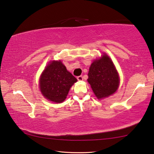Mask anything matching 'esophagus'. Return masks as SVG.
I'll use <instances>...</instances> for the list:
<instances>
[{
	"instance_id": "esophagus-1",
	"label": "esophagus",
	"mask_w": 154,
	"mask_h": 154,
	"mask_svg": "<svg viewBox=\"0 0 154 154\" xmlns=\"http://www.w3.org/2000/svg\"><path fill=\"white\" fill-rule=\"evenodd\" d=\"M77 79H78V80H79V81H82V80H83L82 75H79V76H78Z\"/></svg>"
}]
</instances>
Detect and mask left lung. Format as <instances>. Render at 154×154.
<instances>
[{"mask_svg":"<svg viewBox=\"0 0 154 154\" xmlns=\"http://www.w3.org/2000/svg\"><path fill=\"white\" fill-rule=\"evenodd\" d=\"M88 75V82L98 99L112 95L119 86L118 72L113 62L106 55L93 62Z\"/></svg>","mask_w":154,"mask_h":154,"instance_id":"8db88e82","label":"left lung"}]
</instances>
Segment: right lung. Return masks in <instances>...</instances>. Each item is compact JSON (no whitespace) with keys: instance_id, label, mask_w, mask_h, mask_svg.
<instances>
[{"instance_id":"right-lung-1","label":"right lung","mask_w":154,"mask_h":154,"mask_svg":"<svg viewBox=\"0 0 154 154\" xmlns=\"http://www.w3.org/2000/svg\"><path fill=\"white\" fill-rule=\"evenodd\" d=\"M77 79L67 71L61 61L48 65L40 79V91L45 97L55 103L63 102Z\"/></svg>"}]
</instances>
